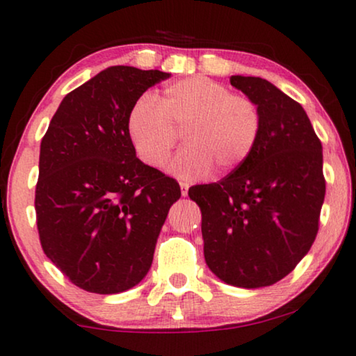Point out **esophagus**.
<instances>
[{
	"instance_id": "1",
	"label": "esophagus",
	"mask_w": 356,
	"mask_h": 356,
	"mask_svg": "<svg viewBox=\"0 0 356 356\" xmlns=\"http://www.w3.org/2000/svg\"><path fill=\"white\" fill-rule=\"evenodd\" d=\"M179 188H181V196L186 197L188 196V189H189V183L181 181V183H179Z\"/></svg>"
}]
</instances>
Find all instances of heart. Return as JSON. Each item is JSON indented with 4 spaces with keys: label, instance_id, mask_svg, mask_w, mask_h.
<instances>
[{
    "label": "heart",
    "instance_id": "heart-1",
    "mask_svg": "<svg viewBox=\"0 0 356 356\" xmlns=\"http://www.w3.org/2000/svg\"><path fill=\"white\" fill-rule=\"evenodd\" d=\"M178 133L186 147L168 163L170 173L183 179L207 177L213 167L225 173L250 157L261 133V113L250 97L230 94L202 76L168 84L160 104L143 95L129 111V139L149 167H162Z\"/></svg>",
    "mask_w": 356,
    "mask_h": 356
}]
</instances>
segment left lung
Segmentation results:
<instances>
[{
    "label": "left lung",
    "mask_w": 356,
    "mask_h": 356,
    "mask_svg": "<svg viewBox=\"0 0 356 356\" xmlns=\"http://www.w3.org/2000/svg\"><path fill=\"white\" fill-rule=\"evenodd\" d=\"M230 84L259 108V138L228 177L188 196L201 209L209 269L228 285L261 289L289 275L318 235L323 145L303 106L269 81L232 76Z\"/></svg>",
    "instance_id": "left-lung-1"
}]
</instances>
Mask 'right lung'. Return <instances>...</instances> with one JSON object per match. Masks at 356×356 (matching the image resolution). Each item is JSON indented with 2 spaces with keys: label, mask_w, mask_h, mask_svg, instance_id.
<instances>
[{
  "label": "right lung",
  "mask_w": 356,
  "mask_h": 356,
  "mask_svg": "<svg viewBox=\"0 0 356 356\" xmlns=\"http://www.w3.org/2000/svg\"><path fill=\"white\" fill-rule=\"evenodd\" d=\"M168 72L111 66L70 92L40 144L37 228L79 289L115 295L147 275L179 184L136 157L128 116Z\"/></svg>",
  "instance_id": "right-lung-1"
}]
</instances>
